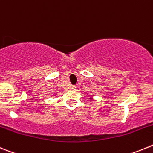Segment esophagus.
Returning <instances> with one entry per match:
<instances>
[{
  "instance_id": "34e87169",
  "label": "esophagus",
  "mask_w": 153,
  "mask_h": 153,
  "mask_svg": "<svg viewBox=\"0 0 153 153\" xmlns=\"http://www.w3.org/2000/svg\"><path fill=\"white\" fill-rule=\"evenodd\" d=\"M71 89H72V90H76V86H71Z\"/></svg>"
}]
</instances>
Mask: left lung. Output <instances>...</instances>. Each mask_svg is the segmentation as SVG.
Returning <instances> with one entry per match:
<instances>
[{
    "instance_id": "8db88e82",
    "label": "left lung",
    "mask_w": 153,
    "mask_h": 153,
    "mask_svg": "<svg viewBox=\"0 0 153 153\" xmlns=\"http://www.w3.org/2000/svg\"><path fill=\"white\" fill-rule=\"evenodd\" d=\"M90 100H92V99H93V97H90Z\"/></svg>"
}]
</instances>
